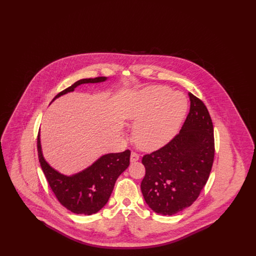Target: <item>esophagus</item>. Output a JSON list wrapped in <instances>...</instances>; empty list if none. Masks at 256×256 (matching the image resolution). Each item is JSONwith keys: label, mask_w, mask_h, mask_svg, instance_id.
<instances>
[{"label": "esophagus", "mask_w": 256, "mask_h": 256, "mask_svg": "<svg viewBox=\"0 0 256 256\" xmlns=\"http://www.w3.org/2000/svg\"><path fill=\"white\" fill-rule=\"evenodd\" d=\"M138 160H139V154L135 152H132V154H130V161L135 162V161H138Z\"/></svg>", "instance_id": "obj_1"}]
</instances>
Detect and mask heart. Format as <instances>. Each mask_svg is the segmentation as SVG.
Masks as SVG:
<instances>
[{"label": "heart", "mask_w": 256, "mask_h": 256, "mask_svg": "<svg viewBox=\"0 0 256 256\" xmlns=\"http://www.w3.org/2000/svg\"><path fill=\"white\" fill-rule=\"evenodd\" d=\"M188 108L182 92L167 86L146 87L134 98L126 118L134 124V143L154 150L167 144L176 134Z\"/></svg>", "instance_id": "heart-1"}]
</instances>
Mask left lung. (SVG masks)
<instances>
[{"label":"left lung","instance_id":"1","mask_svg":"<svg viewBox=\"0 0 256 256\" xmlns=\"http://www.w3.org/2000/svg\"><path fill=\"white\" fill-rule=\"evenodd\" d=\"M188 95L190 111L180 134L142 158L146 169L142 194L146 204L161 215L170 216L193 204L206 184L214 161L211 117L198 98Z\"/></svg>","mask_w":256,"mask_h":256}]
</instances>
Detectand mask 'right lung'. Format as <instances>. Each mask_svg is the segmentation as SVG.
<instances>
[{"instance_id": "obj_1", "label": "right lung", "mask_w": 256, "mask_h": 256, "mask_svg": "<svg viewBox=\"0 0 256 256\" xmlns=\"http://www.w3.org/2000/svg\"><path fill=\"white\" fill-rule=\"evenodd\" d=\"M106 76L84 78L61 91L56 98L72 92L84 84H97L106 80ZM38 159L50 187L58 202L74 214L92 215L106 204L118 176L130 165V150L108 154L98 159L90 167L71 176L61 174L52 169L43 158L40 137L37 136Z\"/></svg>"}]
</instances>
